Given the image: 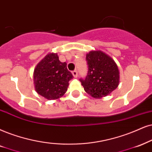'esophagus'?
<instances>
[{"instance_id":"obj_1","label":"esophagus","mask_w":152,"mask_h":152,"mask_svg":"<svg viewBox=\"0 0 152 152\" xmlns=\"http://www.w3.org/2000/svg\"><path fill=\"white\" fill-rule=\"evenodd\" d=\"M72 74H73V76H74V78H77L78 77V72H77V70L73 71Z\"/></svg>"}]
</instances>
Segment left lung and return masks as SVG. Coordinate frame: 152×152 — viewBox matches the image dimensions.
Returning a JSON list of instances; mask_svg holds the SVG:
<instances>
[{
    "instance_id": "1",
    "label": "left lung",
    "mask_w": 152,
    "mask_h": 152,
    "mask_svg": "<svg viewBox=\"0 0 152 152\" xmlns=\"http://www.w3.org/2000/svg\"><path fill=\"white\" fill-rule=\"evenodd\" d=\"M88 73L81 85L88 94L94 98L108 95L118 87V66L110 57L102 51H91L86 55Z\"/></svg>"
}]
</instances>
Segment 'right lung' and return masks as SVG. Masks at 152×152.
Here are the masks:
<instances>
[{
    "label": "right lung",
    "instance_id": "right-lung-1",
    "mask_svg": "<svg viewBox=\"0 0 152 152\" xmlns=\"http://www.w3.org/2000/svg\"><path fill=\"white\" fill-rule=\"evenodd\" d=\"M74 78L66 63L59 60L57 54L50 53L38 63L34 73L36 92L48 99H56L66 93L69 81Z\"/></svg>",
    "mask_w": 152,
    "mask_h": 152
}]
</instances>
